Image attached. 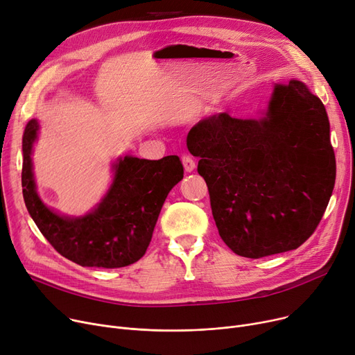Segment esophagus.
<instances>
[{"label": "esophagus", "mask_w": 355, "mask_h": 355, "mask_svg": "<svg viewBox=\"0 0 355 355\" xmlns=\"http://www.w3.org/2000/svg\"><path fill=\"white\" fill-rule=\"evenodd\" d=\"M182 165H184V170L187 173H193L196 170V161L189 157V155H182Z\"/></svg>", "instance_id": "obj_1"}]
</instances>
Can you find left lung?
<instances>
[{"mask_svg": "<svg viewBox=\"0 0 355 355\" xmlns=\"http://www.w3.org/2000/svg\"><path fill=\"white\" fill-rule=\"evenodd\" d=\"M223 241L259 259L300 248L318 227L335 184L324 103L300 80L276 85L262 119L227 112L187 135Z\"/></svg>", "mask_w": 355, "mask_h": 355, "instance_id": "obj_1", "label": "left lung"}]
</instances>
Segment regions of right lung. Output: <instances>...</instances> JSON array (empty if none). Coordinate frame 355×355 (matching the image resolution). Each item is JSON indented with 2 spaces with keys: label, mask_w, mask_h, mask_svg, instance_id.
<instances>
[{
  "label": "right lung",
  "mask_w": 355,
  "mask_h": 355,
  "mask_svg": "<svg viewBox=\"0 0 355 355\" xmlns=\"http://www.w3.org/2000/svg\"><path fill=\"white\" fill-rule=\"evenodd\" d=\"M37 130L35 119L24 130L21 184L26 207L42 234L62 256L85 268L115 269L138 262L153 239L168 193L184 177L180 158H119L114 182L98 206L82 217H63L35 191L31 149Z\"/></svg>",
  "instance_id": "1"
}]
</instances>
